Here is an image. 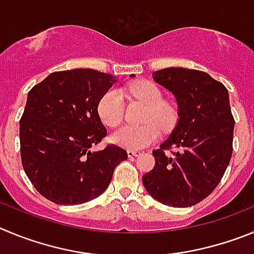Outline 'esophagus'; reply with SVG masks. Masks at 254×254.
<instances>
[{"label":"esophagus","instance_id":"esophagus-1","mask_svg":"<svg viewBox=\"0 0 254 254\" xmlns=\"http://www.w3.org/2000/svg\"><path fill=\"white\" fill-rule=\"evenodd\" d=\"M138 155H140V152H139V150H127V157H129V158L138 157Z\"/></svg>","mask_w":254,"mask_h":254}]
</instances>
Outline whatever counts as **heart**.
<instances>
[{"instance_id":"heart-1","label":"heart","mask_w":254,"mask_h":254,"mask_svg":"<svg viewBox=\"0 0 254 254\" xmlns=\"http://www.w3.org/2000/svg\"><path fill=\"white\" fill-rule=\"evenodd\" d=\"M130 96L140 100L148 105L144 122L148 123L141 127L124 125L113 131L110 139L119 147L130 150L141 149L148 147L159 136L158 127L168 129L176 120V111L168 102L163 101V92L155 83L141 81L131 84L127 88ZM125 105L123 93L116 88H111L104 93L97 105V114L101 122L107 127H116L124 118Z\"/></svg>"}]
</instances>
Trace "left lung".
<instances>
[{"instance_id":"left-lung-1","label":"left lung","mask_w":254,"mask_h":254,"mask_svg":"<svg viewBox=\"0 0 254 254\" xmlns=\"http://www.w3.org/2000/svg\"><path fill=\"white\" fill-rule=\"evenodd\" d=\"M153 79L173 93L178 122L159 149L155 164L143 176L150 196L173 207L193 206L215 190L233 153L234 118L223 83L207 73L187 68H164ZM175 147L172 157L164 150Z\"/></svg>"}]
</instances>
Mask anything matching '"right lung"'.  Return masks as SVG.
Returning a JSON list of instances; mask_svg holds the SVG:
<instances>
[{
	"label": "right lung",
	"instance_id": "right-lung-1",
	"mask_svg": "<svg viewBox=\"0 0 254 254\" xmlns=\"http://www.w3.org/2000/svg\"><path fill=\"white\" fill-rule=\"evenodd\" d=\"M115 82L111 74L78 68L52 73L27 93L20 120L21 162L48 200L61 205L93 200L127 159V150L115 144L90 150L106 136L97 105Z\"/></svg>",
	"mask_w": 254,
	"mask_h": 254
}]
</instances>
